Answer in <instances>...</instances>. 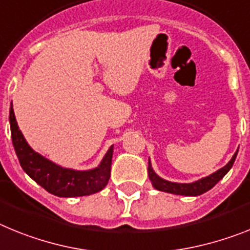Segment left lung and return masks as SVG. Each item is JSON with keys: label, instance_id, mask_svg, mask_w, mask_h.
Returning <instances> with one entry per match:
<instances>
[{"label": "left lung", "instance_id": "obj_1", "mask_svg": "<svg viewBox=\"0 0 250 250\" xmlns=\"http://www.w3.org/2000/svg\"><path fill=\"white\" fill-rule=\"evenodd\" d=\"M236 155H238V149L235 151V153L233 155L231 160L225 165L224 167H221L220 170L215 171L214 173L209 175V176L203 177V179L197 180V181L190 182V184H181V182H171L167 181V180L162 179L157 175V173L153 171L152 168L151 161H148V177L152 182V186L156 188V190L165 191V192H168V194L173 195H185V196H199V195L204 194L206 191H209L210 188H212L214 186L220 181L223 177L229 172V170L233 167L234 161H235Z\"/></svg>", "mask_w": 250, "mask_h": 250}]
</instances>
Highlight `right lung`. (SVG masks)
<instances>
[{
  "mask_svg": "<svg viewBox=\"0 0 250 250\" xmlns=\"http://www.w3.org/2000/svg\"><path fill=\"white\" fill-rule=\"evenodd\" d=\"M10 127L12 145L22 170L50 194L59 197L86 196L103 190L109 181L113 146L95 168L73 170L54 164L29 146L17 125L12 103L10 105Z\"/></svg>",
  "mask_w": 250,
  "mask_h": 250,
  "instance_id": "obj_1",
  "label": "right lung"
}]
</instances>
